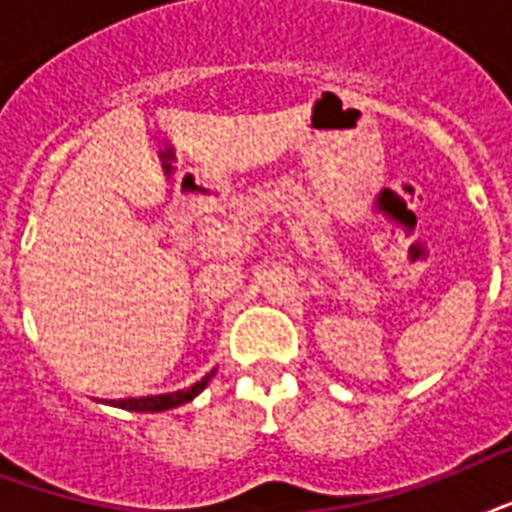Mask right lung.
Listing matches in <instances>:
<instances>
[{"mask_svg":"<svg viewBox=\"0 0 512 512\" xmlns=\"http://www.w3.org/2000/svg\"><path fill=\"white\" fill-rule=\"evenodd\" d=\"M215 377V369L209 374H204L196 385L185 390H175V393H162V396H143V398H119V401H111L114 406H122V409H130V412H164V409H175V406L191 401L207 388V382Z\"/></svg>","mask_w":512,"mask_h":512,"instance_id":"obj_1","label":"right lung"}]
</instances>
